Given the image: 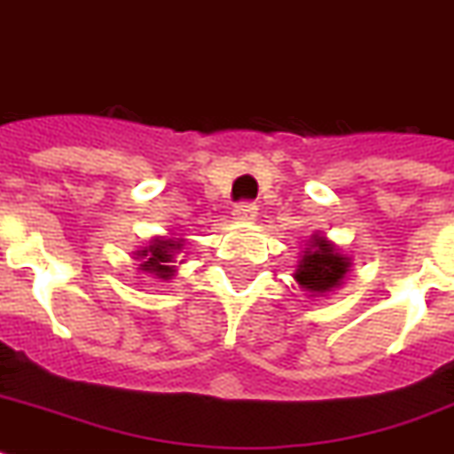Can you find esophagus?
<instances>
[{
    "label": "esophagus",
    "mask_w": 454,
    "mask_h": 454,
    "mask_svg": "<svg viewBox=\"0 0 454 454\" xmlns=\"http://www.w3.org/2000/svg\"><path fill=\"white\" fill-rule=\"evenodd\" d=\"M231 215H234L236 220H241V223H250V220H254V215H257V206H254L253 201H239V204L234 206Z\"/></svg>",
    "instance_id": "obj_1"
}]
</instances>
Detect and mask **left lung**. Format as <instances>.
<instances>
[{
  "mask_svg": "<svg viewBox=\"0 0 454 454\" xmlns=\"http://www.w3.org/2000/svg\"><path fill=\"white\" fill-rule=\"evenodd\" d=\"M350 262L322 236H313V246L306 250L294 278L309 292H329L346 276Z\"/></svg>",
  "mask_w": 454,
  "mask_h": 454,
  "instance_id": "obj_1",
  "label": "left lung"
}]
</instances>
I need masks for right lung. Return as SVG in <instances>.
Segmentation results:
<instances>
[{"mask_svg":"<svg viewBox=\"0 0 454 454\" xmlns=\"http://www.w3.org/2000/svg\"><path fill=\"white\" fill-rule=\"evenodd\" d=\"M178 248H181V241H162V239H157L153 246H148V250L138 253L145 260L141 269L148 273H155L160 278H171L174 267H168V262L174 260V253Z\"/></svg>","mask_w":454,"mask_h":454,"instance_id":"1","label":"right lung"}]
</instances>
